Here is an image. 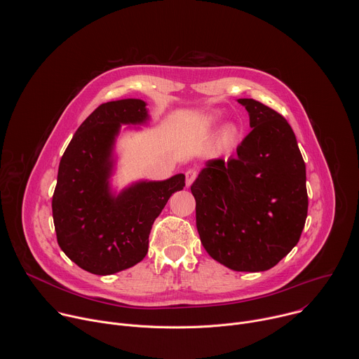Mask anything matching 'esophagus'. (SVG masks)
Masks as SVG:
<instances>
[{
	"mask_svg": "<svg viewBox=\"0 0 359 359\" xmlns=\"http://www.w3.org/2000/svg\"><path fill=\"white\" fill-rule=\"evenodd\" d=\"M196 176H197V173H196V170H193V169H190V170L186 172V186H187V187L191 186V183L194 182Z\"/></svg>",
	"mask_w": 359,
	"mask_h": 359,
	"instance_id": "obj_1",
	"label": "esophagus"
}]
</instances>
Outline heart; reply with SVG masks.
Instances as JSON below:
<instances>
[{"label":"heart","mask_w":359,"mask_h":359,"mask_svg":"<svg viewBox=\"0 0 359 359\" xmlns=\"http://www.w3.org/2000/svg\"><path fill=\"white\" fill-rule=\"evenodd\" d=\"M219 119H220V114L215 112V114H212V115L209 116L208 122H209V125H213V123H216ZM237 136H238V128H237L234 123H227V125L223 126V129H222V132H220V142H222L223 144H231V143L237 139Z\"/></svg>","instance_id":"1"}]
</instances>
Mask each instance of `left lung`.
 <instances>
[{
    "label": "left lung",
    "mask_w": 359,
    "mask_h": 359,
    "mask_svg": "<svg viewBox=\"0 0 359 359\" xmlns=\"http://www.w3.org/2000/svg\"><path fill=\"white\" fill-rule=\"evenodd\" d=\"M251 132L237 156L206 162L194 183L196 226L212 259L234 271H266L295 247L309 196L305 163L288 122L254 99H237Z\"/></svg>",
    "instance_id": "8db88e82"
}]
</instances>
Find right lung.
<instances>
[{
  "instance_id": "1",
  "label": "right lung",
  "mask_w": 359,
  "mask_h": 359,
  "mask_svg": "<svg viewBox=\"0 0 359 359\" xmlns=\"http://www.w3.org/2000/svg\"><path fill=\"white\" fill-rule=\"evenodd\" d=\"M150 116L142 99L102 104L78 128L60 162L53 217L61 250L82 270L109 276L144 259L151 224L184 175L112 187L115 144L122 125L143 126ZM139 129V128H133Z\"/></svg>"
}]
</instances>
